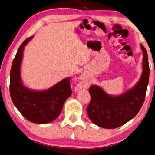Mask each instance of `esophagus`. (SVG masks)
<instances>
[{
  "label": "esophagus",
  "instance_id": "1",
  "mask_svg": "<svg viewBox=\"0 0 155 155\" xmlns=\"http://www.w3.org/2000/svg\"><path fill=\"white\" fill-rule=\"evenodd\" d=\"M84 84H85L84 82H81L80 84L78 87V89H80V88H82L84 87Z\"/></svg>",
  "mask_w": 155,
  "mask_h": 155
}]
</instances>
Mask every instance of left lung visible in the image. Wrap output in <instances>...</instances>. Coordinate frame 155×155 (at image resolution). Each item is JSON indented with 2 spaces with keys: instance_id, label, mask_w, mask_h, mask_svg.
<instances>
[{
  "instance_id": "left-lung-1",
  "label": "left lung",
  "mask_w": 155,
  "mask_h": 155,
  "mask_svg": "<svg viewBox=\"0 0 155 155\" xmlns=\"http://www.w3.org/2000/svg\"><path fill=\"white\" fill-rule=\"evenodd\" d=\"M141 47L143 54V73L133 89L113 97L106 94L100 87H90L91 101L87 111L93 124L104 128H116L135 117L140 110L145 100L150 73L147 51L142 45Z\"/></svg>"
}]
</instances>
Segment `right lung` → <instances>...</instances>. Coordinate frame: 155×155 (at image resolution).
<instances>
[{
	"label": "right lung",
	"mask_w": 155,
	"mask_h": 155,
	"mask_svg": "<svg viewBox=\"0 0 155 155\" xmlns=\"http://www.w3.org/2000/svg\"><path fill=\"white\" fill-rule=\"evenodd\" d=\"M31 38H28L22 43L12 62L10 71V95L15 106L28 121L35 124H47L60 115L64 101L71 95V78H66L43 91H30L22 84L20 64L24 47Z\"/></svg>",
	"instance_id": "add662e5"
}]
</instances>
